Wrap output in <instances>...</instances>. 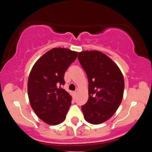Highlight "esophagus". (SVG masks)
Masks as SVG:
<instances>
[{
  "instance_id": "34e87169",
  "label": "esophagus",
  "mask_w": 152,
  "mask_h": 152,
  "mask_svg": "<svg viewBox=\"0 0 152 152\" xmlns=\"http://www.w3.org/2000/svg\"><path fill=\"white\" fill-rule=\"evenodd\" d=\"M78 89H76V90L74 92V96H76V94H78Z\"/></svg>"
}]
</instances>
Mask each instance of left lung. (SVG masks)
<instances>
[{"label": "left lung", "mask_w": 152, "mask_h": 152, "mask_svg": "<svg viewBox=\"0 0 152 152\" xmlns=\"http://www.w3.org/2000/svg\"><path fill=\"white\" fill-rule=\"evenodd\" d=\"M78 60L88 80V99L81 106L85 120L100 124L109 119L121 104L124 80L118 66L99 50L78 52Z\"/></svg>", "instance_id": "obj_1"}]
</instances>
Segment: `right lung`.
Instances as JSON below:
<instances>
[{"label":"right lung","mask_w":152,"mask_h":152,"mask_svg":"<svg viewBox=\"0 0 152 152\" xmlns=\"http://www.w3.org/2000/svg\"><path fill=\"white\" fill-rule=\"evenodd\" d=\"M78 52L65 48H53L35 63L28 80V95L35 114L49 125L66 119L72 97L64 88V77Z\"/></svg>","instance_id":"add662e5"}]
</instances>
